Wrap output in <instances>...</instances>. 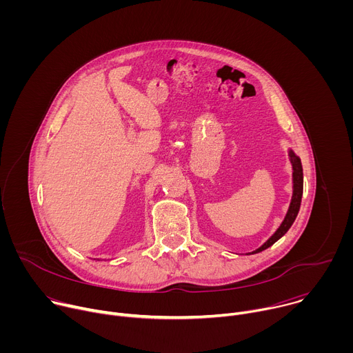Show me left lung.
Instances as JSON below:
<instances>
[{
    "label": "left lung",
    "instance_id": "8db88e82",
    "mask_svg": "<svg viewBox=\"0 0 353 353\" xmlns=\"http://www.w3.org/2000/svg\"><path fill=\"white\" fill-rule=\"evenodd\" d=\"M288 154H289V159L292 163V199H290V204L288 208V212L281 223V226L276 229V232L257 250L251 251L248 254H257L261 253L263 250L271 247L275 241H278L293 225L299 210H300V203H301V195H303V168H301V162L300 158L293 152V150L289 148L288 149Z\"/></svg>",
    "mask_w": 353,
    "mask_h": 353
}]
</instances>
